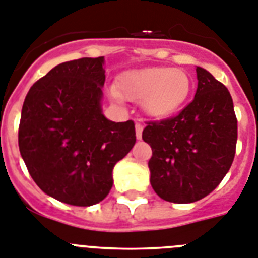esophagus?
Wrapping results in <instances>:
<instances>
[{"instance_id": "34e87169", "label": "esophagus", "mask_w": 258, "mask_h": 258, "mask_svg": "<svg viewBox=\"0 0 258 258\" xmlns=\"http://www.w3.org/2000/svg\"><path fill=\"white\" fill-rule=\"evenodd\" d=\"M142 131H144V126L141 124H136V137H137V140L142 138Z\"/></svg>"}]
</instances>
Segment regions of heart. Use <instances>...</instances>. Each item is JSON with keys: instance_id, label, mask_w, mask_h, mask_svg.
<instances>
[{"instance_id": "1", "label": "heart", "mask_w": 258, "mask_h": 258, "mask_svg": "<svg viewBox=\"0 0 258 258\" xmlns=\"http://www.w3.org/2000/svg\"><path fill=\"white\" fill-rule=\"evenodd\" d=\"M191 78L178 68L155 67L127 71L118 78L114 99L142 101V109L153 118H169L186 103L191 92Z\"/></svg>"}]
</instances>
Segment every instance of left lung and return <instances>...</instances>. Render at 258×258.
<instances>
[{"label": "left lung", "instance_id": "8db88e82", "mask_svg": "<svg viewBox=\"0 0 258 258\" xmlns=\"http://www.w3.org/2000/svg\"><path fill=\"white\" fill-rule=\"evenodd\" d=\"M195 97L178 116L148 122L142 140L152 146L153 190L163 201L194 203L219 186L231 169L237 120L225 86L197 67Z\"/></svg>", "mask_w": 258, "mask_h": 258}]
</instances>
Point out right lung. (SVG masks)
<instances>
[{"mask_svg": "<svg viewBox=\"0 0 258 258\" xmlns=\"http://www.w3.org/2000/svg\"><path fill=\"white\" fill-rule=\"evenodd\" d=\"M104 56L57 64L23 101L19 152L30 175L48 197L88 207L113 186V167L136 144L132 120L103 114Z\"/></svg>", "mask_w": 258, "mask_h": 258, "instance_id": "obj_1", "label": "right lung"}]
</instances>
